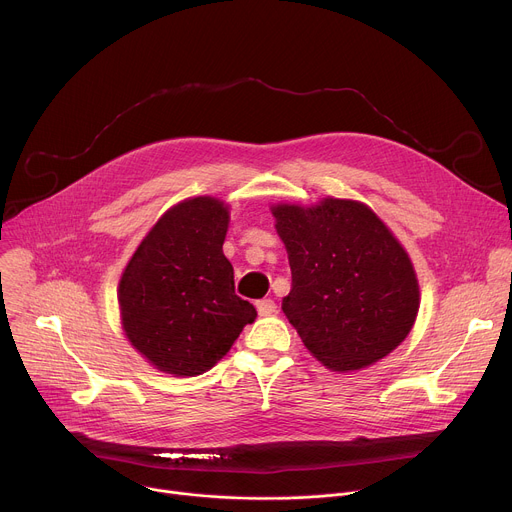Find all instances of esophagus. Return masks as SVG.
<instances>
[{
	"instance_id": "1",
	"label": "esophagus",
	"mask_w": 512,
	"mask_h": 512,
	"mask_svg": "<svg viewBox=\"0 0 512 512\" xmlns=\"http://www.w3.org/2000/svg\"><path fill=\"white\" fill-rule=\"evenodd\" d=\"M257 312H259V316H271L277 312V304L273 300H259Z\"/></svg>"
}]
</instances>
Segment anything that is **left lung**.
I'll return each mask as SVG.
<instances>
[{
	"label": "left lung",
	"instance_id": "obj_1",
	"mask_svg": "<svg viewBox=\"0 0 512 512\" xmlns=\"http://www.w3.org/2000/svg\"><path fill=\"white\" fill-rule=\"evenodd\" d=\"M291 289L281 310L332 371L364 369L395 350L419 310L413 265L381 218L360 202L273 206Z\"/></svg>",
	"mask_w": 512,
	"mask_h": 512
}]
</instances>
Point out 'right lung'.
Wrapping results in <instances>:
<instances>
[{"mask_svg": "<svg viewBox=\"0 0 512 512\" xmlns=\"http://www.w3.org/2000/svg\"><path fill=\"white\" fill-rule=\"evenodd\" d=\"M227 229L229 210L221 200H184L160 218L123 271L125 334L164 373L208 371L257 316L235 294L233 265L223 253Z\"/></svg>", "mask_w": 512, "mask_h": 512, "instance_id": "1", "label": "right lung"}]
</instances>
